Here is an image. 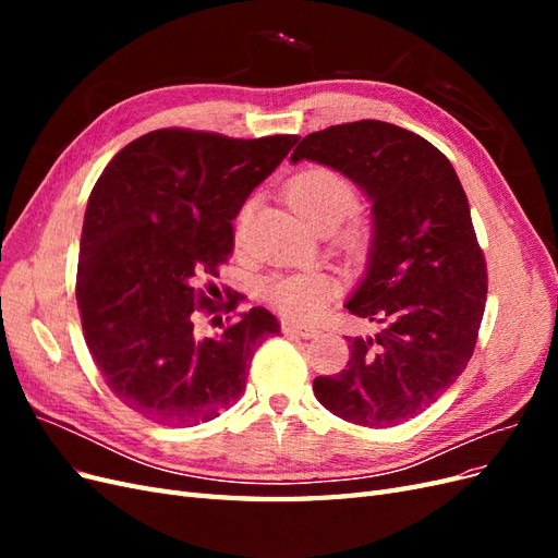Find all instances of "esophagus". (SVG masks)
<instances>
[{
  "instance_id": "obj_1",
  "label": "esophagus",
  "mask_w": 558,
  "mask_h": 558,
  "mask_svg": "<svg viewBox=\"0 0 558 558\" xmlns=\"http://www.w3.org/2000/svg\"><path fill=\"white\" fill-rule=\"evenodd\" d=\"M281 330L286 335H298V337H302V340H312V337L318 335V328L298 324V320H281Z\"/></svg>"
}]
</instances>
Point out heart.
I'll return each mask as SVG.
<instances>
[{"label":"heart","instance_id":"1","mask_svg":"<svg viewBox=\"0 0 558 558\" xmlns=\"http://www.w3.org/2000/svg\"><path fill=\"white\" fill-rule=\"evenodd\" d=\"M286 197L314 230H335L356 205V189L344 174L328 167H307L289 181ZM332 289L326 275L300 272L275 279L267 286V295L283 314L310 318L324 310Z\"/></svg>","mask_w":558,"mask_h":558}]
</instances>
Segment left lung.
<instances>
[{
  "label": "left lung",
  "mask_w": 558,
  "mask_h": 558,
  "mask_svg": "<svg viewBox=\"0 0 558 558\" xmlns=\"http://www.w3.org/2000/svg\"><path fill=\"white\" fill-rule=\"evenodd\" d=\"M344 174L373 202L367 269L347 310L379 330L349 337L347 369L314 396L351 424L391 428L442 398L475 351L486 263L463 185L442 150L381 121L307 134L291 162Z\"/></svg>",
  "instance_id": "obj_1"
}]
</instances>
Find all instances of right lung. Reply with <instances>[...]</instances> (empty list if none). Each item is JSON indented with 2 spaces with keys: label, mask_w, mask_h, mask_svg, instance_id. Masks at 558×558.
<instances>
[{
  "label": "right lung",
  "mask_w": 558,
  "mask_h": 558,
  "mask_svg": "<svg viewBox=\"0 0 558 558\" xmlns=\"http://www.w3.org/2000/svg\"><path fill=\"white\" fill-rule=\"evenodd\" d=\"M295 144V134L230 140L165 128L118 150L97 179L76 302L90 356L130 410L191 428L240 400L253 351L279 335V320L253 307L199 337L195 314L221 307L195 283L218 277L234 246L232 221ZM234 307L230 298L226 310Z\"/></svg>",
  "instance_id": "1"
}]
</instances>
